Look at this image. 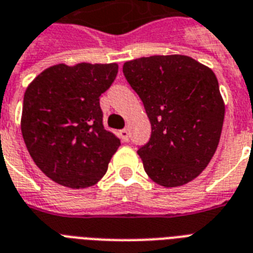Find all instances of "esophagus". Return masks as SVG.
Listing matches in <instances>:
<instances>
[{
    "label": "esophagus",
    "instance_id": "obj_1",
    "mask_svg": "<svg viewBox=\"0 0 253 253\" xmlns=\"http://www.w3.org/2000/svg\"><path fill=\"white\" fill-rule=\"evenodd\" d=\"M119 136L122 139L123 142H128V130L127 128H123V130L119 131Z\"/></svg>",
    "mask_w": 253,
    "mask_h": 253
}]
</instances>
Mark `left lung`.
I'll list each match as a JSON object with an SVG mask.
<instances>
[{"label":"left lung","instance_id":"8db88e82","mask_svg":"<svg viewBox=\"0 0 253 253\" xmlns=\"http://www.w3.org/2000/svg\"><path fill=\"white\" fill-rule=\"evenodd\" d=\"M142 99L151 138L138 154L151 180L176 188L200 176L214 156L224 102L215 73L185 55H154L123 64Z\"/></svg>","mask_w":253,"mask_h":253}]
</instances>
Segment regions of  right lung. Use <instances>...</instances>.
I'll return each instance as SVG.
<instances>
[{
    "instance_id": "obj_1",
    "label": "right lung",
    "mask_w": 253,
    "mask_h": 253,
    "mask_svg": "<svg viewBox=\"0 0 253 253\" xmlns=\"http://www.w3.org/2000/svg\"><path fill=\"white\" fill-rule=\"evenodd\" d=\"M118 73V64H56L27 86L21 130L30 156L56 184L85 189L97 184L121 146L103 128L99 95Z\"/></svg>"
}]
</instances>
